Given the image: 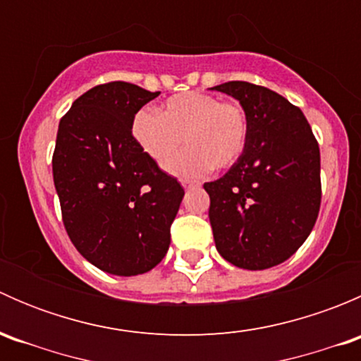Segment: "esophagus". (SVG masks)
<instances>
[{"instance_id":"esophagus-1","label":"esophagus","mask_w":361,"mask_h":361,"mask_svg":"<svg viewBox=\"0 0 361 361\" xmlns=\"http://www.w3.org/2000/svg\"><path fill=\"white\" fill-rule=\"evenodd\" d=\"M197 181H192V180H181V187L185 188V190H190V188H195L197 187Z\"/></svg>"}]
</instances>
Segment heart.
<instances>
[{"label": "heart", "mask_w": 361, "mask_h": 361, "mask_svg": "<svg viewBox=\"0 0 361 361\" xmlns=\"http://www.w3.org/2000/svg\"><path fill=\"white\" fill-rule=\"evenodd\" d=\"M133 136L148 159L166 166L181 147L187 150L167 166L176 176L195 178L207 171L234 166L245 152L250 118L239 103L213 94L183 92L169 97L157 113L140 110Z\"/></svg>", "instance_id": "heart-1"}]
</instances>
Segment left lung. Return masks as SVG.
<instances>
[{
  "label": "left lung",
  "mask_w": 361,
  "mask_h": 361,
  "mask_svg": "<svg viewBox=\"0 0 361 361\" xmlns=\"http://www.w3.org/2000/svg\"><path fill=\"white\" fill-rule=\"evenodd\" d=\"M239 101L250 136L238 162L204 183L218 253L248 271L274 267L304 245L322 202L319 147L304 113L267 87H211Z\"/></svg>",
  "instance_id": "8db88e82"
}]
</instances>
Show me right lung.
Masks as SVG:
<instances>
[{
  "label": "right lung",
  "mask_w": 361,
  "mask_h": 361,
  "mask_svg": "<svg viewBox=\"0 0 361 361\" xmlns=\"http://www.w3.org/2000/svg\"><path fill=\"white\" fill-rule=\"evenodd\" d=\"M159 94L103 83L59 122L52 173L64 227L80 255L108 274H143L166 257L185 195L133 136L134 115Z\"/></svg>",
  "instance_id": "obj_1"
}]
</instances>
